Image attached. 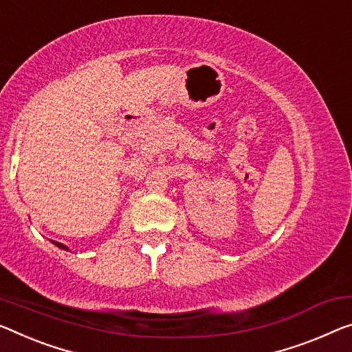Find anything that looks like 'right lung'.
Listing matches in <instances>:
<instances>
[{
	"instance_id": "obj_1",
	"label": "right lung",
	"mask_w": 352,
	"mask_h": 352,
	"mask_svg": "<svg viewBox=\"0 0 352 352\" xmlns=\"http://www.w3.org/2000/svg\"><path fill=\"white\" fill-rule=\"evenodd\" d=\"M53 244H55L56 247H59V248H63V250H67L69 252V247L67 245H64V244H61V242H55L53 241Z\"/></svg>"
}]
</instances>
